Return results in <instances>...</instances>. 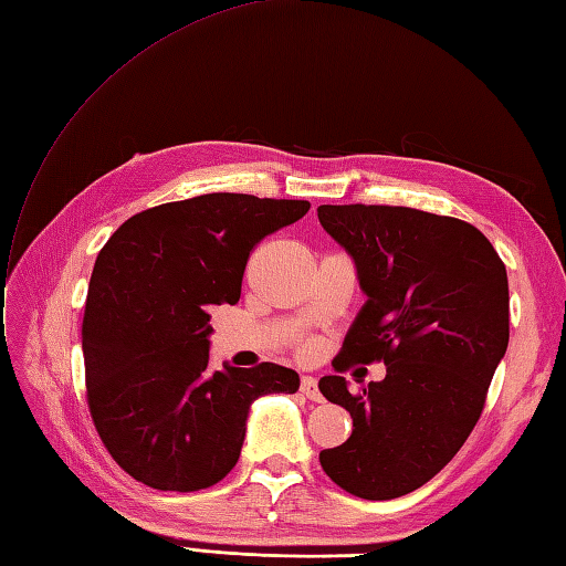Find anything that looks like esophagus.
Instances as JSON below:
<instances>
[{
	"instance_id": "obj_1",
	"label": "esophagus",
	"mask_w": 566,
	"mask_h": 566,
	"mask_svg": "<svg viewBox=\"0 0 566 566\" xmlns=\"http://www.w3.org/2000/svg\"><path fill=\"white\" fill-rule=\"evenodd\" d=\"M300 392H303L312 401H322V392H319V387H317V380L312 378V375H305V378L300 380Z\"/></svg>"
}]
</instances>
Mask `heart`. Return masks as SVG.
I'll use <instances>...</instances> for the list:
<instances>
[{"label": "heart", "mask_w": 566, "mask_h": 566, "mask_svg": "<svg viewBox=\"0 0 566 566\" xmlns=\"http://www.w3.org/2000/svg\"><path fill=\"white\" fill-rule=\"evenodd\" d=\"M303 354H305V356L312 354V346H303Z\"/></svg>", "instance_id": "b5f03b06"}]
</instances>
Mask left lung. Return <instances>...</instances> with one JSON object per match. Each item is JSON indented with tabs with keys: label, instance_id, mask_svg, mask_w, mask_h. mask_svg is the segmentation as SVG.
<instances>
[{
	"label": "left lung",
	"instance_id": "left-lung-1",
	"mask_svg": "<svg viewBox=\"0 0 566 566\" xmlns=\"http://www.w3.org/2000/svg\"><path fill=\"white\" fill-rule=\"evenodd\" d=\"M322 228L356 261L368 295L334 358L382 360L387 375L350 392L324 375L319 392L354 419L322 470L348 494L385 501L423 486L480 421L509 346V279L474 224L401 206H319Z\"/></svg>",
	"mask_w": 566,
	"mask_h": 566
}]
</instances>
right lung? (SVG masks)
Masks as SVG:
<instances>
[{
	"instance_id": "1",
	"label": "right lung",
	"mask_w": 566,
	"mask_h": 566,
	"mask_svg": "<svg viewBox=\"0 0 566 566\" xmlns=\"http://www.w3.org/2000/svg\"><path fill=\"white\" fill-rule=\"evenodd\" d=\"M307 200L206 193L137 212L98 251L82 322L86 401L98 438L159 492L218 484L242 453L251 401L293 395L275 363L208 370L210 312L242 293L249 251Z\"/></svg>"
}]
</instances>
